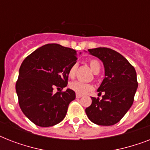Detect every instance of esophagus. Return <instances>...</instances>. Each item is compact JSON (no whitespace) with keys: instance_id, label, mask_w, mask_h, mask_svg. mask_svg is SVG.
Returning <instances> with one entry per match:
<instances>
[{"instance_id":"1","label":"esophagus","mask_w":150,"mask_h":150,"mask_svg":"<svg viewBox=\"0 0 150 150\" xmlns=\"http://www.w3.org/2000/svg\"><path fill=\"white\" fill-rule=\"evenodd\" d=\"M82 97V95H80V94H76V98H81Z\"/></svg>"}]
</instances>
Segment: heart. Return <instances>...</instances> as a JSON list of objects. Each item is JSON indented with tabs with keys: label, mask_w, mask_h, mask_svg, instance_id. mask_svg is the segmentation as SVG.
Masks as SVG:
<instances>
[{
	"label": "heart",
	"mask_w": 150,
	"mask_h": 150,
	"mask_svg": "<svg viewBox=\"0 0 150 150\" xmlns=\"http://www.w3.org/2000/svg\"><path fill=\"white\" fill-rule=\"evenodd\" d=\"M89 66L94 74H98L100 72V64L98 61H96V60L89 61ZM75 71H76V64H73L68 71V76L71 79L74 78L75 75ZM70 88L76 93L84 95L93 89V85H91L90 83L81 82V81H75V82H71Z\"/></svg>",
	"instance_id": "obj_1"
}]
</instances>
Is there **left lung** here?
<instances>
[{
    "label": "left lung",
    "mask_w": 150,
    "mask_h": 150,
    "mask_svg": "<svg viewBox=\"0 0 150 150\" xmlns=\"http://www.w3.org/2000/svg\"><path fill=\"white\" fill-rule=\"evenodd\" d=\"M88 52L102 61L105 78L97 89L102 100L92 97L86 109L87 117L98 125L117 123L130 109L138 88L135 68L128 60L115 50L106 47L89 49Z\"/></svg>",
    "instance_id": "left-lung-1"
}]
</instances>
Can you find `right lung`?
<instances>
[{
  "label": "right lung",
  "mask_w": 150,
  "mask_h": 150,
  "mask_svg": "<svg viewBox=\"0 0 150 150\" xmlns=\"http://www.w3.org/2000/svg\"><path fill=\"white\" fill-rule=\"evenodd\" d=\"M76 60L75 50L49 43L23 61L15 89L20 108L33 123L50 127L65 117L75 93L68 88L64 92L54 93L53 89L54 86L58 89L67 86L68 71Z\"/></svg>",
  "instance_id": "obj_1"
}]
</instances>
